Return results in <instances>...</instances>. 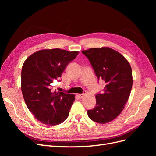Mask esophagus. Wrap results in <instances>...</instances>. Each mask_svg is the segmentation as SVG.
<instances>
[{
	"mask_svg": "<svg viewBox=\"0 0 156 156\" xmlns=\"http://www.w3.org/2000/svg\"><path fill=\"white\" fill-rule=\"evenodd\" d=\"M84 96V93L83 94H78V96H79V98H82Z\"/></svg>",
	"mask_w": 156,
	"mask_h": 156,
	"instance_id": "1",
	"label": "esophagus"
}]
</instances>
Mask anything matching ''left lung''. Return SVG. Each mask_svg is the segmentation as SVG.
<instances>
[{
  "mask_svg": "<svg viewBox=\"0 0 156 156\" xmlns=\"http://www.w3.org/2000/svg\"><path fill=\"white\" fill-rule=\"evenodd\" d=\"M82 53L98 80L106 83L103 92L96 94V105L88 110V116L97 123H108L120 114L128 100L133 84L131 66L124 56L109 48H91Z\"/></svg>",
  "mask_w": 156,
  "mask_h": 156,
  "instance_id": "1",
  "label": "left lung"
}]
</instances>
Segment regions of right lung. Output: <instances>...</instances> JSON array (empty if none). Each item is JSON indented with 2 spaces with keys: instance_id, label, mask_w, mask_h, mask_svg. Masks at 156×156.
Here are the masks:
<instances>
[{
  "instance_id": "obj_1",
  "label": "right lung",
  "mask_w": 156,
  "mask_h": 156,
  "mask_svg": "<svg viewBox=\"0 0 156 156\" xmlns=\"http://www.w3.org/2000/svg\"><path fill=\"white\" fill-rule=\"evenodd\" d=\"M78 54L58 48L44 49L29 56L23 64V96L28 108L42 124L58 125L68 118L75 95L53 92L52 87Z\"/></svg>"
}]
</instances>
